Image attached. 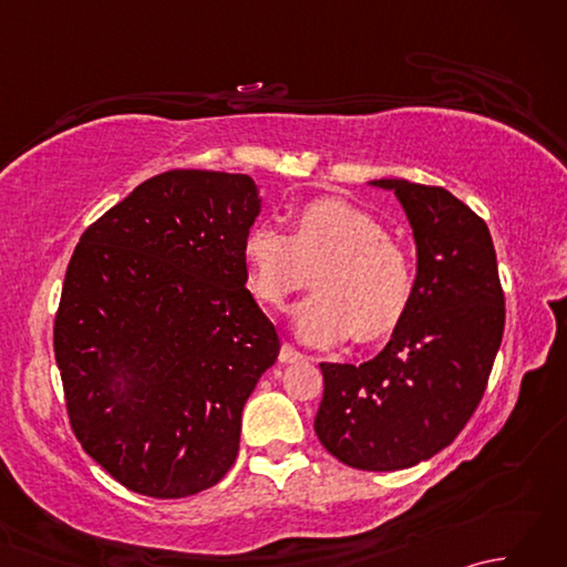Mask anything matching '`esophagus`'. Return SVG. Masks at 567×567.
Returning <instances> with one entry per match:
<instances>
[{"mask_svg": "<svg viewBox=\"0 0 567 567\" xmlns=\"http://www.w3.org/2000/svg\"><path fill=\"white\" fill-rule=\"evenodd\" d=\"M299 360H305V353H299L297 348L290 346V343H282L280 363H299Z\"/></svg>", "mask_w": 567, "mask_h": 567, "instance_id": "obj_1", "label": "esophagus"}]
</instances>
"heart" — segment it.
<instances>
[{"label":"heart","mask_w":567,"mask_h":567,"mask_svg":"<svg viewBox=\"0 0 567 567\" xmlns=\"http://www.w3.org/2000/svg\"><path fill=\"white\" fill-rule=\"evenodd\" d=\"M250 292L282 309L315 272V290L295 309L302 341L327 346L353 339L378 343L404 321L416 290V268L404 244L375 216L343 199L307 202L292 214L290 236L270 226L244 240Z\"/></svg>","instance_id":"heart-1"}]
</instances>
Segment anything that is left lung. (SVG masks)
<instances>
[{
  "label": "left lung",
  "mask_w": 567,
  "mask_h": 567,
  "mask_svg": "<svg viewBox=\"0 0 567 567\" xmlns=\"http://www.w3.org/2000/svg\"><path fill=\"white\" fill-rule=\"evenodd\" d=\"M394 189L414 228L412 307L382 351L360 365L321 363L315 431L348 467L429 461L483 400L504 333V292L487 224L449 189L375 179Z\"/></svg>",
  "instance_id": "obj_1"
}]
</instances>
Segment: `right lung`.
Listing matches in <instances>:
<instances>
[{
    "mask_svg": "<svg viewBox=\"0 0 567 567\" xmlns=\"http://www.w3.org/2000/svg\"><path fill=\"white\" fill-rule=\"evenodd\" d=\"M258 209L248 175L167 171L90 224L68 262L53 351L70 429L136 495H197L236 461L240 412L280 353L246 287Z\"/></svg>",
    "mask_w": 567,
    "mask_h": 567,
    "instance_id": "right-lung-1",
    "label": "right lung"
}]
</instances>
